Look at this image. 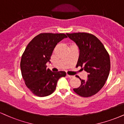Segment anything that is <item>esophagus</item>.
I'll return each instance as SVG.
<instances>
[{
  "instance_id": "1",
  "label": "esophagus",
  "mask_w": 124,
  "mask_h": 124,
  "mask_svg": "<svg viewBox=\"0 0 124 124\" xmlns=\"http://www.w3.org/2000/svg\"><path fill=\"white\" fill-rule=\"evenodd\" d=\"M66 77H68V78H72V77H73L74 76H70V75H69V74H66Z\"/></svg>"
}]
</instances>
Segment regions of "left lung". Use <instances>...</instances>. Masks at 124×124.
<instances>
[{"label":"left lung","mask_w":124,"mask_h":124,"mask_svg":"<svg viewBox=\"0 0 124 124\" xmlns=\"http://www.w3.org/2000/svg\"><path fill=\"white\" fill-rule=\"evenodd\" d=\"M66 35L79 48L76 67L81 66L88 73L85 80L78 77L81 85L73 91L82 97L94 95L102 88L109 75V55L101 41L92 34L79 32Z\"/></svg>","instance_id":"8db88e82"}]
</instances>
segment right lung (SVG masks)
<instances>
[{
    "mask_svg": "<svg viewBox=\"0 0 124 124\" xmlns=\"http://www.w3.org/2000/svg\"><path fill=\"white\" fill-rule=\"evenodd\" d=\"M67 36L64 33H43L35 37L28 44L21 60L22 76L34 95L47 96L55 90L58 80L66 76L63 71L53 72L46 63L56 44Z\"/></svg>",
    "mask_w": 124,
    "mask_h": 124,
    "instance_id": "add662e5",
    "label": "right lung"
}]
</instances>
